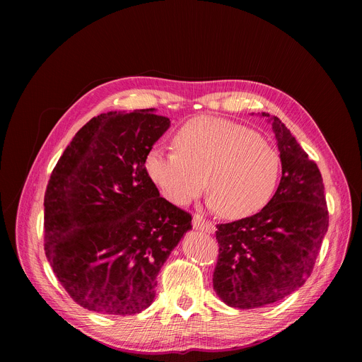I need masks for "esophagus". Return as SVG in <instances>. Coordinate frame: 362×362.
<instances>
[{
  "label": "esophagus",
  "instance_id": "34e87169",
  "mask_svg": "<svg viewBox=\"0 0 362 362\" xmlns=\"http://www.w3.org/2000/svg\"><path fill=\"white\" fill-rule=\"evenodd\" d=\"M192 225L196 230H202V232H206V233H214L215 229H216L215 225L211 221L204 219L202 215H194L193 221H192Z\"/></svg>",
  "mask_w": 362,
  "mask_h": 362
}]
</instances>
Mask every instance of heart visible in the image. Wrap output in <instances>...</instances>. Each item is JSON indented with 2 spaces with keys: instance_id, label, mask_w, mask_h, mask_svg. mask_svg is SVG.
Returning a JSON list of instances; mask_svg holds the SVG:
<instances>
[{
  "instance_id": "b5f03b06",
  "label": "heart",
  "mask_w": 362,
  "mask_h": 362,
  "mask_svg": "<svg viewBox=\"0 0 362 362\" xmlns=\"http://www.w3.org/2000/svg\"><path fill=\"white\" fill-rule=\"evenodd\" d=\"M176 151L151 148L146 173L172 203L193 202L209 182L221 215L240 219L261 211L279 179L278 151L252 130L226 119L199 116L175 134Z\"/></svg>"
}]
</instances>
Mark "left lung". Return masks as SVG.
Here are the masks:
<instances>
[{
  "label": "left lung",
  "instance_id": "1",
  "mask_svg": "<svg viewBox=\"0 0 362 362\" xmlns=\"http://www.w3.org/2000/svg\"><path fill=\"white\" fill-rule=\"evenodd\" d=\"M282 177L274 197L253 216L218 225L214 289L229 306L261 308L291 295L311 276L328 208L321 172L289 129L269 113Z\"/></svg>",
  "mask_w": 362,
  "mask_h": 362
}]
</instances>
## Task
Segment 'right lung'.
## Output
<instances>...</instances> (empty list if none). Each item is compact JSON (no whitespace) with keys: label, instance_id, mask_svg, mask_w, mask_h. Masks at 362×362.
Returning <instances> with one entry per match:
<instances>
[{"label":"right lung","instance_id":"1","mask_svg":"<svg viewBox=\"0 0 362 362\" xmlns=\"http://www.w3.org/2000/svg\"><path fill=\"white\" fill-rule=\"evenodd\" d=\"M170 120L154 109L103 113L64 150L44 196V250L57 279L88 311L134 315L192 229L190 214L160 196L144 160Z\"/></svg>","mask_w":362,"mask_h":362}]
</instances>
